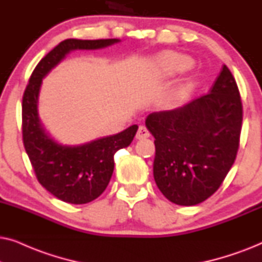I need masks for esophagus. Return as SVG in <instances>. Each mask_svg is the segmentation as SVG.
<instances>
[{
  "instance_id": "1",
  "label": "esophagus",
  "mask_w": 262,
  "mask_h": 262,
  "mask_svg": "<svg viewBox=\"0 0 262 262\" xmlns=\"http://www.w3.org/2000/svg\"><path fill=\"white\" fill-rule=\"evenodd\" d=\"M149 136H150V132H149L148 128H146L145 126H143V125H141V126L138 127L136 138H137V139H144V138H148Z\"/></svg>"
}]
</instances>
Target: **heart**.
<instances>
[{
    "label": "heart",
    "instance_id": "obj_1",
    "mask_svg": "<svg viewBox=\"0 0 262 262\" xmlns=\"http://www.w3.org/2000/svg\"><path fill=\"white\" fill-rule=\"evenodd\" d=\"M163 66L171 73H179V71L186 70L191 66V59L187 56L181 53H167L162 59Z\"/></svg>",
    "mask_w": 262,
    "mask_h": 262
}]
</instances>
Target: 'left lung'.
<instances>
[{
	"mask_svg": "<svg viewBox=\"0 0 262 262\" xmlns=\"http://www.w3.org/2000/svg\"><path fill=\"white\" fill-rule=\"evenodd\" d=\"M145 126L155 138L154 179L171 203L192 206L220 188L235 162L242 102L227 66L206 95L170 111L150 113Z\"/></svg>",
	"mask_w": 262,
	"mask_h": 262,
	"instance_id": "left-lung-1",
	"label": "left lung"
}]
</instances>
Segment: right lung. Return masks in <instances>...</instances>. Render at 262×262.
Wrapping results in <instances>:
<instances>
[{
	"mask_svg": "<svg viewBox=\"0 0 262 262\" xmlns=\"http://www.w3.org/2000/svg\"><path fill=\"white\" fill-rule=\"evenodd\" d=\"M119 39H67L35 67L23 98V138L38 181L56 198L70 204H87L105 191L114 169V154L131 144L137 125L117 135L78 145H64L46 131L38 112L42 78L76 50H100Z\"/></svg>",
	"mask_w": 262,
	"mask_h": 262,
	"instance_id": "obj_1",
	"label": "right lung"
}]
</instances>
